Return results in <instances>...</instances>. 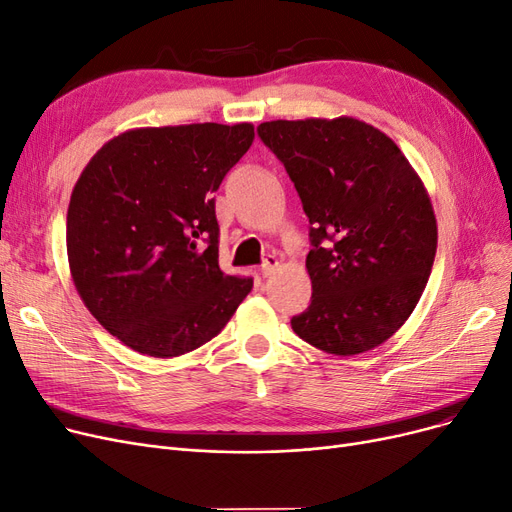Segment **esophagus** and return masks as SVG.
<instances>
[{
	"label": "esophagus",
	"mask_w": 512,
	"mask_h": 512,
	"mask_svg": "<svg viewBox=\"0 0 512 512\" xmlns=\"http://www.w3.org/2000/svg\"><path fill=\"white\" fill-rule=\"evenodd\" d=\"M277 267H279V260L275 256H267V258H264V262H262V267H260V275L262 277H269V275H273L277 271Z\"/></svg>",
	"instance_id": "34e87169"
}]
</instances>
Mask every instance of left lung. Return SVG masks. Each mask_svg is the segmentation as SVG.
Wrapping results in <instances>:
<instances>
[{
	"label": "left lung",
	"instance_id": "obj_1",
	"mask_svg": "<svg viewBox=\"0 0 512 512\" xmlns=\"http://www.w3.org/2000/svg\"><path fill=\"white\" fill-rule=\"evenodd\" d=\"M258 136L311 222L313 296L292 330L332 355L372 351L412 315L435 262L420 178L391 138L353 117L267 121Z\"/></svg>",
	"mask_w": 512,
	"mask_h": 512
}]
</instances>
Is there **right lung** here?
Segmentation results:
<instances>
[{
    "instance_id": "obj_1",
    "label": "right lung",
    "mask_w": 512,
    "mask_h": 512,
    "mask_svg": "<svg viewBox=\"0 0 512 512\" xmlns=\"http://www.w3.org/2000/svg\"><path fill=\"white\" fill-rule=\"evenodd\" d=\"M250 124L130 130L81 172L67 212L75 288L109 334L151 357L212 340L254 279L218 267L220 182L250 149Z\"/></svg>"
}]
</instances>
